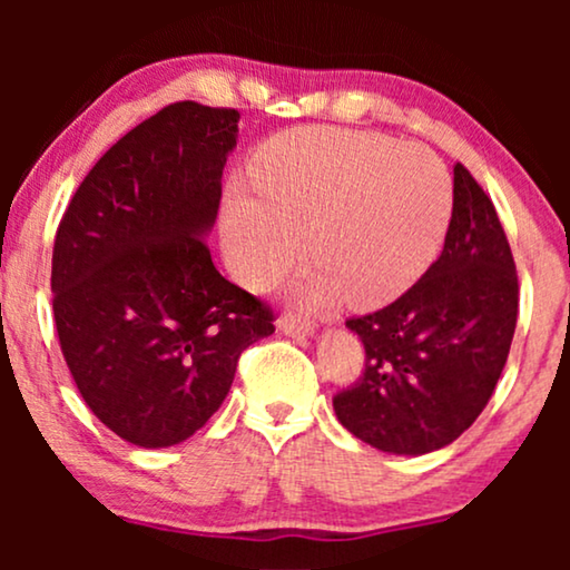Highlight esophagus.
I'll return each instance as SVG.
<instances>
[{
	"mask_svg": "<svg viewBox=\"0 0 570 570\" xmlns=\"http://www.w3.org/2000/svg\"><path fill=\"white\" fill-rule=\"evenodd\" d=\"M277 326L287 334V337H314V332H316L314 324H311V322H301V318H295V316H291V314L279 318Z\"/></svg>",
	"mask_w": 570,
	"mask_h": 570,
	"instance_id": "obj_1",
	"label": "esophagus"
}]
</instances>
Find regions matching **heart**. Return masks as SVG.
Listing matches in <instances>:
<instances>
[{"label":"heart","mask_w":570,"mask_h":570,"mask_svg":"<svg viewBox=\"0 0 570 570\" xmlns=\"http://www.w3.org/2000/svg\"><path fill=\"white\" fill-rule=\"evenodd\" d=\"M254 189L230 184L223 246L240 283L264 287L306 252L295 298L381 308L410 291L446 238L454 186L423 145L357 129H295L264 147Z\"/></svg>","instance_id":"heart-1"}]
</instances>
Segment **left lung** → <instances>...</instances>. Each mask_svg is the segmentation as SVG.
Here are the masks:
<instances>
[{"instance_id": "8db88e82", "label": "left lung", "mask_w": 570, "mask_h": 570, "mask_svg": "<svg viewBox=\"0 0 570 570\" xmlns=\"http://www.w3.org/2000/svg\"><path fill=\"white\" fill-rule=\"evenodd\" d=\"M519 314V279L488 194L454 166L443 252L392 306L350 318L365 347L357 384L334 396L355 439L400 456L456 441L493 394Z\"/></svg>"}]
</instances>
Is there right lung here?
<instances>
[{
    "label": "right lung",
    "instance_id": "obj_1",
    "mask_svg": "<svg viewBox=\"0 0 570 570\" xmlns=\"http://www.w3.org/2000/svg\"><path fill=\"white\" fill-rule=\"evenodd\" d=\"M240 114L166 106L100 158L61 217L53 322L100 423L142 449L176 446L215 415L272 311L207 248Z\"/></svg>",
    "mask_w": 570,
    "mask_h": 570
}]
</instances>
